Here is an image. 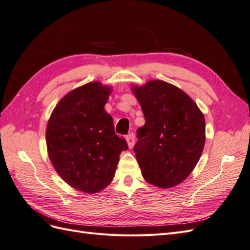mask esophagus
Instances as JSON below:
<instances>
[{"label":"esophagus","mask_w":250,"mask_h":250,"mask_svg":"<svg viewBox=\"0 0 250 250\" xmlns=\"http://www.w3.org/2000/svg\"><path fill=\"white\" fill-rule=\"evenodd\" d=\"M126 141H127V144H128V147L131 149L134 146V134L133 133L128 134L126 137Z\"/></svg>","instance_id":"obj_1"}]
</instances>
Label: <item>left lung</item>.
Instances as JSON below:
<instances>
[{
  "instance_id": "1",
  "label": "left lung",
  "mask_w": 250,
  "mask_h": 250,
  "mask_svg": "<svg viewBox=\"0 0 250 250\" xmlns=\"http://www.w3.org/2000/svg\"><path fill=\"white\" fill-rule=\"evenodd\" d=\"M131 90L145 117L134 152L147 183L169 188L179 185L197 165L206 143V120L192 98L162 80Z\"/></svg>"
}]
</instances>
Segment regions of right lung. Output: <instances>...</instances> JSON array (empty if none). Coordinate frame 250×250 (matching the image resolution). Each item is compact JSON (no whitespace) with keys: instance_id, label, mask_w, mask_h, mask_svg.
Segmentation results:
<instances>
[{"instance_id":"obj_1","label":"right lung","mask_w":250,"mask_h":250,"mask_svg":"<svg viewBox=\"0 0 250 250\" xmlns=\"http://www.w3.org/2000/svg\"><path fill=\"white\" fill-rule=\"evenodd\" d=\"M112 88L94 81L67 93L52 111L46 130L49 158L67 185L94 194L115 177L122 151L112 118L104 110Z\"/></svg>"}]
</instances>
